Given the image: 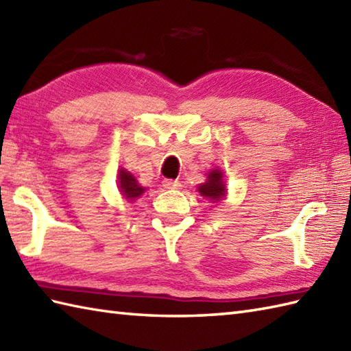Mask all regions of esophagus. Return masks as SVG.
<instances>
[{
    "mask_svg": "<svg viewBox=\"0 0 351 351\" xmlns=\"http://www.w3.org/2000/svg\"><path fill=\"white\" fill-rule=\"evenodd\" d=\"M162 187L164 189H169V190H178L181 187V182L176 181V180H164L162 181Z\"/></svg>",
    "mask_w": 351,
    "mask_h": 351,
    "instance_id": "esophagus-1",
    "label": "esophagus"
}]
</instances>
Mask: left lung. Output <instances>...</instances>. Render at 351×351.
I'll return each mask as SVG.
<instances>
[{
  "mask_svg": "<svg viewBox=\"0 0 351 351\" xmlns=\"http://www.w3.org/2000/svg\"><path fill=\"white\" fill-rule=\"evenodd\" d=\"M200 196L213 200V202H219L223 197H226L228 189L225 182H223V173L220 169H214L206 176V181L200 184L197 187Z\"/></svg>",
  "mask_w": 351,
  "mask_h": 351,
  "instance_id": "8db88e82",
  "label": "left lung"
}]
</instances>
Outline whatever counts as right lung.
Listing matches in <instances>:
<instances>
[{
	"instance_id": "obj_1",
	"label": "right lung",
	"mask_w": 351,
	"mask_h": 351,
	"mask_svg": "<svg viewBox=\"0 0 351 351\" xmlns=\"http://www.w3.org/2000/svg\"><path fill=\"white\" fill-rule=\"evenodd\" d=\"M117 187L119 191L122 193V196L126 200H136L137 197H140L141 195L145 193V187H141V185L137 182L136 178H134L128 170L121 169L117 173Z\"/></svg>"
}]
</instances>
